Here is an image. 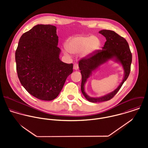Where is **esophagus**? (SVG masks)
<instances>
[{
	"label": "esophagus",
	"mask_w": 148,
	"mask_h": 148,
	"mask_svg": "<svg viewBox=\"0 0 148 148\" xmlns=\"http://www.w3.org/2000/svg\"><path fill=\"white\" fill-rule=\"evenodd\" d=\"M79 68V64L77 63H75L73 65V69L75 70H77Z\"/></svg>",
	"instance_id": "34e87169"
}]
</instances>
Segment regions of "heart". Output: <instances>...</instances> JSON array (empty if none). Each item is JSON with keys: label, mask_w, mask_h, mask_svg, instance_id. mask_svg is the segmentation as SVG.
I'll use <instances>...</instances> for the list:
<instances>
[{"label": "heart", "mask_w": 148, "mask_h": 148, "mask_svg": "<svg viewBox=\"0 0 148 148\" xmlns=\"http://www.w3.org/2000/svg\"><path fill=\"white\" fill-rule=\"evenodd\" d=\"M100 41L96 36L76 35L68 38L65 42L66 50L72 54L80 53L88 56L93 53L100 47ZM66 51L65 53H67Z\"/></svg>", "instance_id": "b5f03b06"}]
</instances>
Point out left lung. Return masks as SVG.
<instances>
[{"mask_svg":"<svg viewBox=\"0 0 148 148\" xmlns=\"http://www.w3.org/2000/svg\"><path fill=\"white\" fill-rule=\"evenodd\" d=\"M99 33L102 34L106 40L102 50L96 51L94 55L89 58H83L79 63V67L82 76V92L86 99L91 103L108 101L114 97L127 80L130 73L132 60V55L129 44L124 38L111 30L103 29L99 31ZM109 60H113L122 65L125 71L123 80L113 92L99 98L90 97L84 92V84L92 72Z\"/></svg>","mask_w":148,"mask_h":148,"instance_id":"left-lung-1","label":"left lung"}]
</instances>
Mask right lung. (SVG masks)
Segmentation results:
<instances>
[{"label": "right lung", "instance_id": "obj_1", "mask_svg": "<svg viewBox=\"0 0 148 148\" xmlns=\"http://www.w3.org/2000/svg\"><path fill=\"white\" fill-rule=\"evenodd\" d=\"M58 38L55 26L38 24L22 35L15 52L21 83L29 94L44 101L58 97L73 72V64L59 59Z\"/></svg>", "mask_w": 148, "mask_h": 148}]
</instances>
